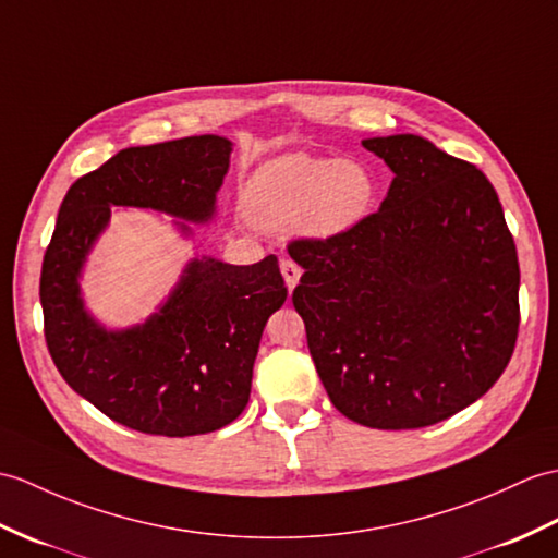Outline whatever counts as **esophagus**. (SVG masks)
Listing matches in <instances>:
<instances>
[{"instance_id": "obj_1", "label": "esophagus", "mask_w": 558, "mask_h": 558, "mask_svg": "<svg viewBox=\"0 0 558 558\" xmlns=\"http://www.w3.org/2000/svg\"><path fill=\"white\" fill-rule=\"evenodd\" d=\"M280 270H282V278H284V284H288L290 290L296 288V282H300L302 278V268L296 266L292 258H282L280 262Z\"/></svg>"}]
</instances>
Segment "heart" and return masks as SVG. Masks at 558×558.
<instances>
[{
    "label": "heart",
    "mask_w": 558,
    "mask_h": 558,
    "mask_svg": "<svg viewBox=\"0 0 558 558\" xmlns=\"http://www.w3.org/2000/svg\"><path fill=\"white\" fill-rule=\"evenodd\" d=\"M378 180L359 159L290 151L258 166L242 192V209L262 228H296L311 238L342 235L366 220Z\"/></svg>",
    "instance_id": "heart-1"
}]
</instances>
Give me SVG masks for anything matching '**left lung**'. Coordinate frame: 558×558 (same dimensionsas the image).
<instances>
[{
  "instance_id": "left-lung-1",
  "label": "left lung",
  "mask_w": 558,
  "mask_h": 558,
  "mask_svg": "<svg viewBox=\"0 0 558 558\" xmlns=\"http://www.w3.org/2000/svg\"><path fill=\"white\" fill-rule=\"evenodd\" d=\"M361 145L392 185L349 232L290 242L304 268L292 304L335 409L413 430L471 407L509 366L521 270L483 171L409 133Z\"/></svg>"
}]
</instances>
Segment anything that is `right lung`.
<instances>
[{
  "mask_svg": "<svg viewBox=\"0 0 558 558\" xmlns=\"http://www.w3.org/2000/svg\"><path fill=\"white\" fill-rule=\"evenodd\" d=\"M230 151L232 142L218 135L128 147L77 178L61 202L40 276L47 349L77 395L137 433L187 437L235 421L250 401L266 320L288 288L274 254L252 266L199 256L157 314L107 330L85 308L83 266L111 206L206 223ZM175 226L190 235L187 223Z\"/></svg>",
  "mask_w": 558,
  "mask_h": 558,
  "instance_id": "1",
  "label": "right lung"
}]
</instances>
